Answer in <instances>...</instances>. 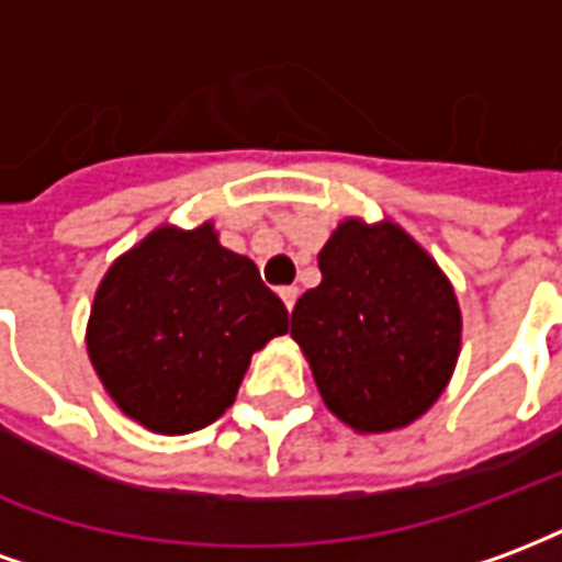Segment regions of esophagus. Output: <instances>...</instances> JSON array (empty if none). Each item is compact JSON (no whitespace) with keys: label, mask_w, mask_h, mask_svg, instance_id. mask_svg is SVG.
Returning a JSON list of instances; mask_svg holds the SVG:
<instances>
[{"label":"esophagus","mask_w":562,"mask_h":562,"mask_svg":"<svg viewBox=\"0 0 562 562\" xmlns=\"http://www.w3.org/2000/svg\"><path fill=\"white\" fill-rule=\"evenodd\" d=\"M280 297H282V304H285V310H294V301H297V289H294V285H282Z\"/></svg>","instance_id":"34e87169"}]
</instances>
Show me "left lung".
<instances>
[{"label": "left lung", "mask_w": 562, "mask_h": 562, "mask_svg": "<svg viewBox=\"0 0 562 562\" xmlns=\"http://www.w3.org/2000/svg\"><path fill=\"white\" fill-rule=\"evenodd\" d=\"M292 337L330 413L355 434H391L448 389L460 355L454 285L397 222L342 220L318 252Z\"/></svg>", "instance_id": "8db88e82"}]
</instances>
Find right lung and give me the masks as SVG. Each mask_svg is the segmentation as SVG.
Instances as JSON below:
<instances>
[{
  "label": "right lung",
  "instance_id": "right-lung-1",
  "mask_svg": "<svg viewBox=\"0 0 562 562\" xmlns=\"http://www.w3.org/2000/svg\"><path fill=\"white\" fill-rule=\"evenodd\" d=\"M285 330V304L213 222L159 225L99 282L87 352L132 422L183 436L232 406L252 355Z\"/></svg>",
  "mask_w": 562,
  "mask_h": 562
}]
</instances>
